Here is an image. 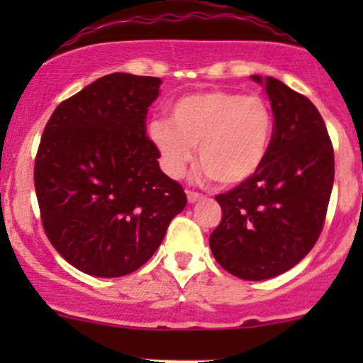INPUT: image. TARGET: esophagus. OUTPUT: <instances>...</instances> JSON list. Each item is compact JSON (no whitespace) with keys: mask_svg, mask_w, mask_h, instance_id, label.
<instances>
[{"mask_svg":"<svg viewBox=\"0 0 363 363\" xmlns=\"http://www.w3.org/2000/svg\"><path fill=\"white\" fill-rule=\"evenodd\" d=\"M186 195H188L189 203H196V202H200V200H203V195H200V193H195V191H188Z\"/></svg>","mask_w":363,"mask_h":363,"instance_id":"1","label":"esophagus"}]
</instances>
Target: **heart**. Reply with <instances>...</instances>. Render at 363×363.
I'll return each mask as SVG.
<instances>
[{
  "label": "heart",
  "instance_id": "1",
  "mask_svg": "<svg viewBox=\"0 0 363 363\" xmlns=\"http://www.w3.org/2000/svg\"><path fill=\"white\" fill-rule=\"evenodd\" d=\"M147 135L170 177L186 174L199 147L205 177L237 186L265 163L272 144L274 113L269 101L256 94L207 91L175 101L170 121H151Z\"/></svg>",
  "mask_w": 363,
  "mask_h": 363
}]
</instances>
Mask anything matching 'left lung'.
<instances>
[{
    "mask_svg": "<svg viewBox=\"0 0 363 363\" xmlns=\"http://www.w3.org/2000/svg\"><path fill=\"white\" fill-rule=\"evenodd\" d=\"M251 79L270 100L272 144L251 179L216 196L223 218L208 244L230 274L263 281L294 269L316 244L334 186V149L309 98L274 77Z\"/></svg>",
    "mask_w": 363,
    "mask_h": 363,
    "instance_id": "8db88e82",
    "label": "left lung"
}]
</instances>
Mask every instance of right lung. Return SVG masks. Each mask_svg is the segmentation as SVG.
Here are the masks:
<instances>
[{"instance_id":"right-lung-1","label":"right lung","mask_w":363,"mask_h":363,"mask_svg":"<svg viewBox=\"0 0 363 363\" xmlns=\"http://www.w3.org/2000/svg\"><path fill=\"white\" fill-rule=\"evenodd\" d=\"M158 77L111 73L57 105L35 161L42 223L56 251L94 277L140 269L188 200L145 135Z\"/></svg>"}]
</instances>
